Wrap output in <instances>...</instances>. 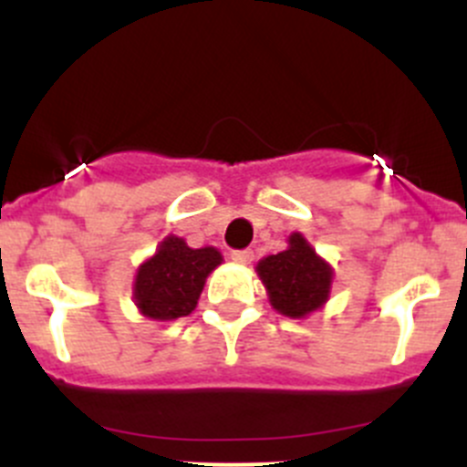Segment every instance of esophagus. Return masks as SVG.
Instances as JSON below:
<instances>
[{
    "label": "esophagus",
    "instance_id": "34e87169",
    "mask_svg": "<svg viewBox=\"0 0 467 467\" xmlns=\"http://www.w3.org/2000/svg\"><path fill=\"white\" fill-rule=\"evenodd\" d=\"M253 257H255V253H253L251 248H246V251H233V253H230V260L237 262V264H251Z\"/></svg>",
    "mask_w": 467,
    "mask_h": 467
}]
</instances>
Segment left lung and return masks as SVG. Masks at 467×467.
<instances>
[{"label":"left lung","instance_id":"1","mask_svg":"<svg viewBox=\"0 0 467 467\" xmlns=\"http://www.w3.org/2000/svg\"><path fill=\"white\" fill-rule=\"evenodd\" d=\"M271 305L285 317H307L327 300L332 268L314 253L303 234H291L289 248L257 264Z\"/></svg>","mask_w":467,"mask_h":467}]
</instances>
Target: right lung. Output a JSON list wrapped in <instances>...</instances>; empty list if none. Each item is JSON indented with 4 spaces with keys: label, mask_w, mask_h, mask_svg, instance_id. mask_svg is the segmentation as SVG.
<instances>
[{
    "label": "right lung",
    "mask_w": 467,
    "mask_h": 467,
    "mask_svg": "<svg viewBox=\"0 0 467 467\" xmlns=\"http://www.w3.org/2000/svg\"><path fill=\"white\" fill-rule=\"evenodd\" d=\"M221 264L216 248H190L181 237H167L158 253L140 266L135 303L153 321H173L194 312L205 277Z\"/></svg>",
    "instance_id": "obj_1"
}]
</instances>
